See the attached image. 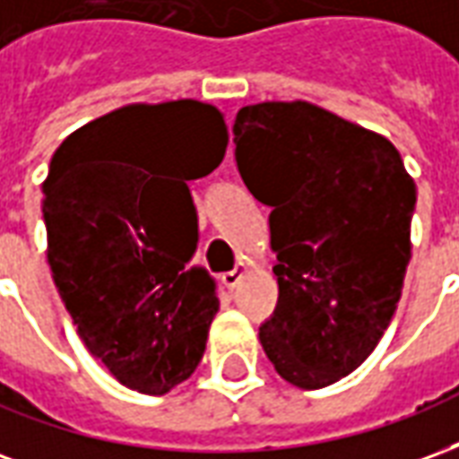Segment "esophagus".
<instances>
[{"mask_svg": "<svg viewBox=\"0 0 459 459\" xmlns=\"http://www.w3.org/2000/svg\"><path fill=\"white\" fill-rule=\"evenodd\" d=\"M246 273H248V270H246V265H238V268L236 270H230V273H223V285H226V288L229 290H233V288H238V282L243 278H246Z\"/></svg>", "mask_w": 459, "mask_h": 459, "instance_id": "obj_1", "label": "esophagus"}]
</instances>
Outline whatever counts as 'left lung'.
I'll use <instances>...</instances> for the list:
<instances>
[{"instance_id":"left-lung-1","label":"left lung","mask_w":459,"mask_h":459,"mask_svg":"<svg viewBox=\"0 0 459 459\" xmlns=\"http://www.w3.org/2000/svg\"><path fill=\"white\" fill-rule=\"evenodd\" d=\"M233 134L278 255V307L260 344L285 381L325 388L364 364L394 319L415 181L384 134L305 100L246 105Z\"/></svg>"}]
</instances>
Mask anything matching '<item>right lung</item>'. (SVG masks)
<instances>
[{
	"label": "right lung",
	"mask_w": 459,
	"mask_h": 459,
	"mask_svg": "<svg viewBox=\"0 0 459 459\" xmlns=\"http://www.w3.org/2000/svg\"><path fill=\"white\" fill-rule=\"evenodd\" d=\"M226 147L216 105H125L71 132L41 184L58 295L85 349L137 394H169L206 349L219 298L209 273L189 268L199 216L186 181ZM169 166L182 181L157 190Z\"/></svg>",
	"instance_id": "add662e5"
}]
</instances>
